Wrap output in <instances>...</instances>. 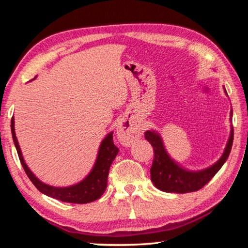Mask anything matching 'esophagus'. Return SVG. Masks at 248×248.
Here are the masks:
<instances>
[{
    "mask_svg": "<svg viewBox=\"0 0 248 248\" xmlns=\"http://www.w3.org/2000/svg\"><path fill=\"white\" fill-rule=\"evenodd\" d=\"M117 136H118V139L121 142V144L130 145L139 137V131H138L137 128L132 127L131 124H125L124 121H121L117 125Z\"/></svg>",
    "mask_w": 248,
    "mask_h": 248,
    "instance_id": "obj_1",
    "label": "esophagus"
}]
</instances>
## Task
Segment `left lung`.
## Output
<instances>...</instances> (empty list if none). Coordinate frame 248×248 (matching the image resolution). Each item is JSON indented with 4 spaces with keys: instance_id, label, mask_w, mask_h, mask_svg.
<instances>
[{
    "instance_id": "obj_1",
    "label": "left lung",
    "mask_w": 248,
    "mask_h": 248,
    "mask_svg": "<svg viewBox=\"0 0 248 248\" xmlns=\"http://www.w3.org/2000/svg\"><path fill=\"white\" fill-rule=\"evenodd\" d=\"M231 117H232V111H231ZM144 137L154 150V158L151 166V180L155 187L166 192L186 194V192L201 189L223 166L232 149L234 130L233 128L231 129L228 144L219 161L208 169L198 171L187 170L174 162L167 154L158 133L155 131H146Z\"/></svg>"
}]
</instances>
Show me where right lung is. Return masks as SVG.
Returning a JSON list of instances; mask_svg holds the SVG:
<instances>
[{"mask_svg": "<svg viewBox=\"0 0 248 248\" xmlns=\"http://www.w3.org/2000/svg\"><path fill=\"white\" fill-rule=\"evenodd\" d=\"M11 129L15 148L17 150L19 161L22 163V166L24 167L25 173L27 174L28 178L31 180V183L35 185V187L40 192L51 197V198L70 203H89L102 197L107 188L109 169H110L112 161H114L117 154L119 152V149L114 144L112 132L109 133L103 140L102 144H100L97 159H96L95 165L89 176L77 185L61 188L49 186L47 184H44L31 173V170L28 169V166L24 161L22 152H20L17 138H16L15 134L14 118H12L11 120Z\"/></svg>", "mask_w": 248, "mask_h": 248, "instance_id": "add662e5", "label": "right lung"}]
</instances>
